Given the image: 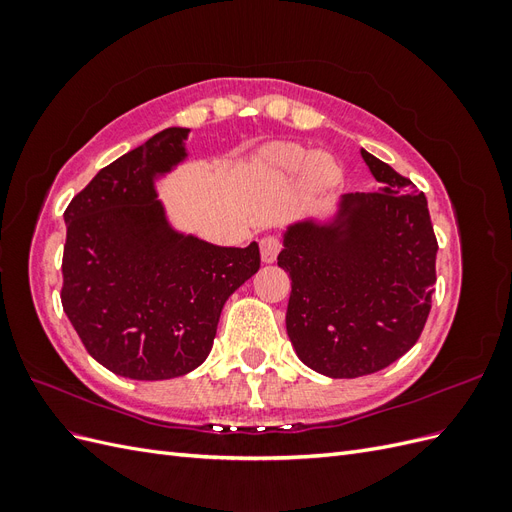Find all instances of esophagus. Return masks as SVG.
<instances>
[{"instance_id":"34e87169","label":"esophagus","mask_w":512,"mask_h":512,"mask_svg":"<svg viewBox=\"0 0 512 512\" xmlns=\"http://www.w3.org/2000/svg\"><path fill=\"white\" fill-rule=\"evenodd\" d=\"M282 250V239L275 237V235H267L260 239V258L262 262H275L277 260V254H280Z\"/></svg>"}]
</instances>
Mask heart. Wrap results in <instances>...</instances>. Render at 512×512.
Segmentation results:
<instances>
[{"label":"heart","mask_w":512,"mask_h":512,"mask_svg":"<svg viewBox=\"0 0 512 512\" xmlns=\"http://www.w3.org/2000/svg\"><path fill=\"white\" fill-rule=\"evenodd\" d=\"M265 164L282 175L303 173L312 190H329L339 181V166L329 153H312L297 143H273L262 151Z\"/></svg>","instance_id":"obj_1"}]
</instances>
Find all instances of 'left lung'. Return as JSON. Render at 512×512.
I'll use <instances>...</instances> for the list:
<instances>
[{
	"instance_id": "1",
	"label": "left lung",
	"mask_w": 512,
	"mask_h": 512,
	"mask_svg": "<svg viewBox=\"0 0 512 512\" xmlns=\"http://www.w3.org/2000/svg\"><path fill=\"white\" fill-rule=\"evenodd\" d=\"M378 192L344 194L324 220L284 230L286 331L294 352L329 378L389 367L421 337L436 284L438 241L427 198L361 149Z\"/></svg>"
}]
</instances>
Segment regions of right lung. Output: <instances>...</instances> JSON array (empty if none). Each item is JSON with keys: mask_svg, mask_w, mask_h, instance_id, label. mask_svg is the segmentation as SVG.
Returning <instances> with one entry per match:
<instances>
[{"mask_svg": "<svg viewBox=\"0 0 512 512\" xmlns=\"http://www.w3.org/2000/svg\"><path fill=\"white\" fill-rule=\"evenodd\" d=\"M190 128H166L104 166L72 198L61 305L83 346L130 380L203 363L222 307L260 269L258 243L213 245L170 224L156 183L188 160Z\"/></svg>", "mask_w": 512, "mask_h": 512, "instance_id": "obj_1", "label": "right lung"}]
</instances>
